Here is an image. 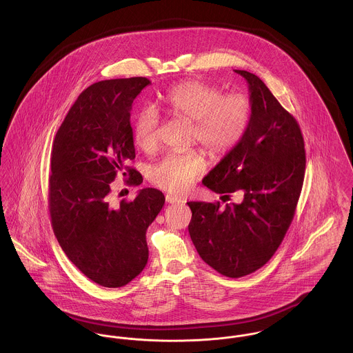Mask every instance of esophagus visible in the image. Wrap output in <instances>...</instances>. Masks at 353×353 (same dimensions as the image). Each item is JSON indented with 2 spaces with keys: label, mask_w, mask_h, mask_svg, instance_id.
<instances>
[{
  "label": "esophagus",
  "mask_w": 353,
  "mask_h": 353,
  "mask_svg": "<svg viewBox=\"0 0 353 353\" xmlns=\"http://www.w3.org/2000/svg\"><path fill=\"white\" fill-rule=\"evenodd\" d=\"M165 201L168 202V203H175V202L179 203V202H183L182 200H179V199L171 196V194H167V196H165Z\"/></svg>",
  "instance_id": "34e87169"
}]
</instances>
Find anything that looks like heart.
<instances>
[{"label": "heart", "mask_w": 353, "mask_h": 353, "mask_svg": "<svg viewBox=\"0 0 353 353\" xmlns=\"http://www.w3.org/2000/svg\"><path fill=\"white\" fill-rule=\"evenodd\" d=\"M161 108L170 115L193 123V141L200 143L213 157L234 151L245 139L252 118L250 98L241 92L223 91L201 80H185L171 87ZM159 115L152 108L141 110L133 123V140L143 151L156 150ZM206 160L201 151L170 153L152 167V183L168 193L183 194L201 176Z\"/></svg>", "instance_id": "heart-1"}]
</instances>
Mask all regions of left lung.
I'll list each match as a JSON object with an SVG mask.
<instances>
[{
    "label": "left lung",
    "mask_w": 353,
    "mask_h": 353,
    "mask_svg": "<svg viewBox=\"0 0 353 353\" xmlns=\"http://www.w3.org/2000/svg\"><path fill=\"white\" fill-rule=\"evenodd\" d=\"M235 72L249 83L252 123L202 183L223 197L239 192L243 201L188 203L189 234L200 256L220 274L239 279L262 268L281 245L301 197L305 151L294 115L258 76Z\"/></svg>",
    "instance_id": "left-lung-1"
}]
</instances>
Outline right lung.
<instances>
[{
  "label": "right lung",
  "instance_id": "obj_1",
  "mask_svg": "<svg viewBox=\"0 0 353 353\" xmlns=\"http://www.w3.org/2000/svg\"><path fill=\"white\" fill-rule=\"evenodd\" d=\"M147 77L104 80L84 90L61 123L51 151L49 210L54 235L66 256L90 280L118 288L148 262L147 228L164 205L157 189H143L132 201H110L111 182L141 174L134 160L130 111Z\"/></svg>",
  "mask_w": 353,
  "mask_h": 353
}]
</instances>
